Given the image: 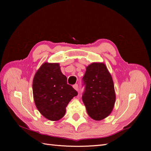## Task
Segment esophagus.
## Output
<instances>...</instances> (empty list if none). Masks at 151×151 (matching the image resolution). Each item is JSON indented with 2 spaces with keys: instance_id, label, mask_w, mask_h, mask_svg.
<instances>
[{
  "instance_id": "34e87169",
  "label": "esophagus",
  "mask_w": 151,
  "mask_h": 151,
  "mask_svg": "<svg viewBox=\"0 0 151 151\" xmlns=\"http://www.w3.org/2000/svg\"><path fill=\"white\" fill-rule=\"evenodd\" d=\"M73 88H74V89H76V91H77V90H78V85H77V84H74V86H73Z\"/></svg>"
}]
</instances>
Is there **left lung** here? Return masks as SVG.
I'll return each instance as SVG.
<instances>
[{
    "mask_svg": "<svg viewBox=\"0 0 151 151\" xmlns=\"http://www.w3.org/2000/svg\"><path fill=\"white\" fill-rule=\"evenodd\" d=\"M83 81L85 91L82 99L89 116L97 121L106 118L116 99L113 79L106 65L102 62L91 63L86 67Z\"/></svg>",
    "mask_w": 151,
    "mask_h": 151,
    "instance_id": "left-lung-1",
    "label": "left lung"
}]
</instances>
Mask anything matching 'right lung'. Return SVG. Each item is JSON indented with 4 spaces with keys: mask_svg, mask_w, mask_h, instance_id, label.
I'll return each instance as SVG.
<instances>
[{
    "mask_svg": "<svg viewBox=\"0 0 151 151\" xmlns=\"http://www.w3.org/2000/svg\"><path fill=\"white\" fill-rule=\"evenodd\" d=\"M60 70L58 63L44 62L36 71L33 81L35 103L48 120L58 121L65 115L70 100L78 94Z\"/></svg>",
    "mask_w": 151,
    "mask_h": 151,
    "instance_id": "add662e5",
    "label": "right lung"
}]
</instances>
